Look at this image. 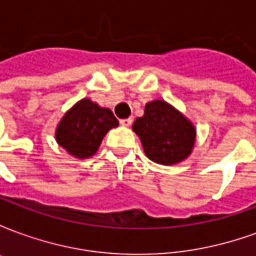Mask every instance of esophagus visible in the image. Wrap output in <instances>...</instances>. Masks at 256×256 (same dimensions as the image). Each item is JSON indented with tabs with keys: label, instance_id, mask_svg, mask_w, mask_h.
I'll return each mask as SVG.
<instances>
[{
	"label": "esophagus",
	"instance_id": "34e87169",
	"mask_svg": "<svg viewBox=\"0 0 256 256\" xmlns=\"http://www.w3.org/2000/svg\"><path fill=\"white\" fill-rule=\"evenodd\" d=\"M132 123H133V119H132V118H128V119H120V124L124 126V128H128Z\"/></svg>",
	"mask_w": 256,
	"mask_h": 256
}]
</instances>
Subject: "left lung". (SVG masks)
<instances>
[{
  "instance_id": "1",
  "label": "left lung",
  "mask_w": 256,
  "mask_h": 256,
  "mask_svg": "<svg viewBox=\"0 0 256 256\" xmlns=\"http://www.w3.org/2000/svg\"><path fill=\"white\" fill-rule=\"evenodd\" d=\"M145 155L150 160L172 166L185 160L196 142V128L188 118L164 100L145 104L144 115L133 123Z\"/></svg>"
}]
</instances>
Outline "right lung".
Instances as JSON below:
<instances>
[{
	"label": "right lung",
	"mask_w": 256,
	"mask_h": 256,
	"mask_svg": "<svg viewBox=\"0 0 256 256\" xmlns=\"http://www.w3.org/2000/svg\"><path fill=\"white\" fill-rule=\"evenodd\" d=\"M118 126L119 122L110 108L100 106L90 98H82L60 119L54 137L68 155L88 159L98 150L104 136Z\"/></svg>",
	"instance_id": "1"
}]
</instances>
